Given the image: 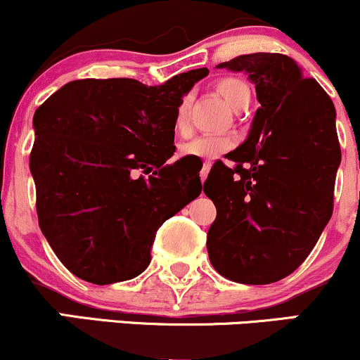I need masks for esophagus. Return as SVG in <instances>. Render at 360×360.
I'll list each match as a JSON object with an SVG mask.
<instances>
[{
    "label": "esophagus",
    "mask_w": 360,
    "mask_h": 360,
    "mask_svg": "<svg viewBox=\"0 0 360 360\" xmlns=\"http://www.w3.org/2000/svg\"><path fill=\"white\" fill-rule=\"evenodd\" d=\"M210 169H212V162H205V164H203V167H201V171H200V177H201V181H205L206 177H208Z\"/></svg>",
    "instance_id": "esophagus-1"
}]
</instances>
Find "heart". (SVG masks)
Returning a JSON list of instances; mask_svg holds the SVG:
<instances>
[{
    "label": "heart",
    "instance_id": "heart-1",
    "mask_svg": "<svg viewBox=\"0 0 360 360\" xmlns=\"http://www.w3.org/2000/svg\"><path fill=\"white\" fill-rule=\"evenodd\" d=\"M218 93L225 98V101L232 106L233 110L240 111L250 103V88L247 82L238 77H221L217 81ZM174 128L179 135H188L191 130L189 125V100L184 98L177 105L174 115ZM233 147V139L229 135H200L193 139L191 142L181 146V155L194 157L201 160H212L225 154L226 150Z\"/></svg>",
    "mask_w": 360,
    "mask_h": 360
}]
</instances>
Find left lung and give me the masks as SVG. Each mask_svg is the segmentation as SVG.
Wrapping results in <instances>:
<instances>
[{
    "label": "left lung",
    "mask_w": 360,
    "mask_h": 360,
    "mask_svg": "<svg viewBox=\"0 0 360 360\" xmlns=\"http://www.w3.org/2000/svg\"><path fill=\"white\" fill-rule=\"evenodd\" d=\"M218 68L243 71L260 108L249 137L218 160L203 191L217 206L208 255L223 278L271 284L296 271L333 212L340 166L335 106L291 57L257 52Z\"/></svg>",
    "instance_id": "left-lung-1"
}]
</instances>
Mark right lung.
<instances>
[{
	"mask_svg": "<svg viewBox=\"0 0 360 360\" xmlns=\"http://www.w3.org/2000/svg\"><path fill=\"white\" fill-rule=\"evenodd\" d=\"M206 74L193 69L160 86L71 81L37 108L30 171L39 225L74 276L93 284L137 278L159 226L200 196V174L166 162L177 105Z\"/></svg>",
	"mask_w": 360,
	"mask_h": 360,
	"instance_id": "right-lung-1",
	"label": "right lung"
}]
</instances>
